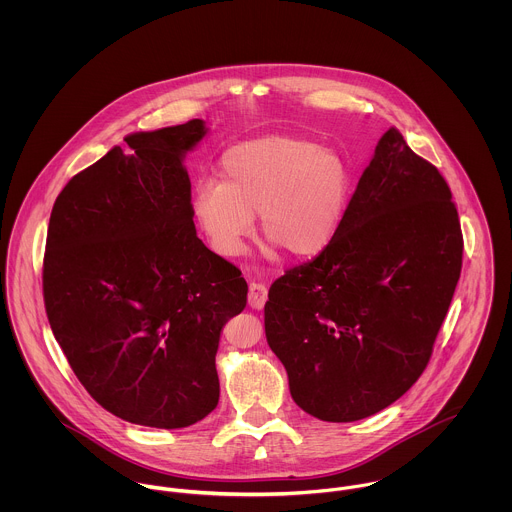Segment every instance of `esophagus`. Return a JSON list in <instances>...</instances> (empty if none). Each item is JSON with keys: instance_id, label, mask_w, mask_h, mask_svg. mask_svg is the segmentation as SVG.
<instances>
[{"instance_id": "esophagus-1", "label": "esophagus", "mask_w": 512, "mask_h": 512, "mask_svg": "<svg viewBox=\"0 0 512 512\" xmlns=\"http://www.w3.org/2000/svg\"><path fill=\"white\" fill-rule=\"evenodd\" d=\"M266 297H268V290L266 286L258 284V282H252L250 284V290H248V305L252 309H262L264 303H266Z\"/></svg>"}]
</instances>
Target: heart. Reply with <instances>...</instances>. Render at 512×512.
Wrapping results in <instances>:
<instances>
[{
	"label": "heart",
	"instance_id": "b5f03b06",
	"mask_svg": "<svg viewBox=\"0 0 512 512\" xmlns=\"http://www.w3.org/2000/svg\"><path fill=\"white\" fill-rule=\"evenodd\" d=\"M351 177L345 161L311 142L270 136L230 147L220 181L193 191V215L222 256L240 254L258 215L262 234L292 256L321 252L347 209Z\"/></svg>",
	"mask_w": 512,
	"mask_h": 512
}]
</instances>
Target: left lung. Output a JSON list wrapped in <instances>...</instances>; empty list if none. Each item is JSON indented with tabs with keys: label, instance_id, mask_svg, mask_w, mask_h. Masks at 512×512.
Here are the masks:
<instances>
[{
	"label": "left lung",
	"instance_id": "8db88e82",
	"mask_svg": "<svg viewBox=\"0 0 512 512\" xmlns=\"http://www.w3.org/2000/svg\"><path fill=\"white\" fill-rule=\"evenodd\" d=\"M463 260L438 167L390 128L331 242L278 278L264 305L295 404L355 422L396 402L430 363Z\"/></svg>",
	"mask_w": 512,
	"mask_h": 512
}]
</instances>
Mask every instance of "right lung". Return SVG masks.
I'll use <instances>...</instances> for the list:
<instances>
[{"label": "right lung", "instance_id": "add662e5", "mask_svg": "<svg viewBox=\"0 0 512 512\" xmlns=\"http://www.w3.org/2000/svg\"><path fill=\"white\" fill-rule=\"evenodd\" d=\"M203 120L124 138L59 193L43 299L76 378L110 414L187 428L219 404L220 329L246 307L242 272L197 236L183 155Z\"/></svg>", "mask_w": 512, "mask_h": 512}]
</instances>
